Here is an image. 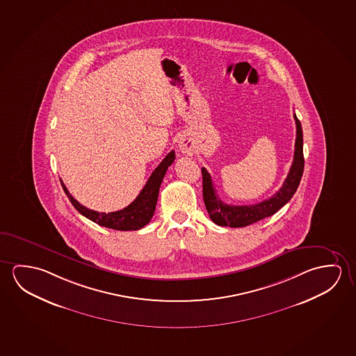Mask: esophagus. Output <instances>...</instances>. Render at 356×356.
<instances>
[{"instance_id": "obj_1", "label": "esophagus", "mask_w": 356, "mask_h": 356, "mask_svg": "<svg viewBox=\"0 0 356 356\" xmlns=\"http://www.w3.org/2000/svg\"><path fill=\"white\" fill-rule=\"evenodd\" d=\"M178 149H179V152L183 153V154L191 156L193 153V149H194V147H193L191 142L186 141V138H181V141L178 142Z\"/></svg>"}]
</instances>
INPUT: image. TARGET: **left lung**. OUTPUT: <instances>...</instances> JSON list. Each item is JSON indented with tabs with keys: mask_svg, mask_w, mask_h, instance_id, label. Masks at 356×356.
I'll return each instance as SVG.
<instances>
[{
	"mask_svg": "<svg viewBox=\"0 0 356 356\" xmlns=\"http://www.w3.org/2000/svg\"><path fill=\"white\" fill-rule=\"evenodd\" d=\"M294 120H296V127H297V137H296V145H294L293 163L291 165L287 178L283 181L280 191L264 202L252 204V205H229L221 202L220 197L216 194L214 183L211 181V177L208 173V170L202 168L204 203L209 213L210 219L214 221L216 225L230 226V227H243V226L251 225L256 221L262 220L267 216H271L277 213L284 204H287L291 200V197H293L305 170L302 124L297 119L296 113H294Z\"/></svg>",
	"mask_w": 356,
	"mask_h": 356,
	"instance_id": "obj_1",
	"label": "left lung"
}]
</instances>
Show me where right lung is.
<instances>
[{"instance_id":"1","label":"right lung","mask_w":356,"mask_h":356,"mask_svg":"<svg viewBox=\"0 0 356 356\" xmlns=\"http://www.w3.org/2000/svg\"><path fill=\"white\" fill-rule=\"evenodd\" d=\"M175 151H170L164 157L163 161L159 164V167L153 170L152 175L147 181L146 186H143V189L135 200L129 207L113 213L106 214V213H99L95 210L88 209L74 199L73 195L69 193L67 186H64L62 181L63 189L69 197L70 203L73 204L74 208L78 210L80 214L84 215L85 218L90 219L96 224L105 226L108 229H113V230H121V232L140 230L152 219L157 199H159V186L162 184L164 175L168 170V167L175 162Z\"/></svg>"}]
</instances>
